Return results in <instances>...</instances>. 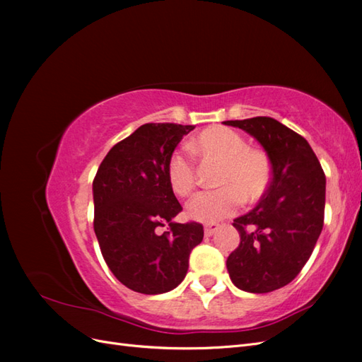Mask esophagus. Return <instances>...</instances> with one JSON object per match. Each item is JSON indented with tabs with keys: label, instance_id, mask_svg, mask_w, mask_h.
<instances>
[{
	"label": "esophagus",
	"instance_id": "1",
	"mask_svg": "<svg viewBox=\"0 0 362 362\" xmlns=\"http://www.w3.org/2000/svg\"><path fill=\"white\" fill-rule=\"evenodd\" d=\"M218 229V225L217 223H206L205 226H204V231H205V235L206 237H210V235H213L216 231Z\"/></svg>",
	"mask_w": 362,
	"mask_h": 362
}]
</instances>
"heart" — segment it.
Wrapping results in <instances>:
<instances>
[{
	"mask_svg": "<svg viewBox=\"0 0 362 362\" xmlns=\"http://www.w3.org/2000/svg\"><path fill=\"white\" fill-rule=\"evenodd\" d=\"M190 149L202 157L221 161L216 190L201 192L187 204L192 221L216 223L233 216L242 202L258 201L267 190L272 177L264 152L247 148L245 137L228 127H210L193 139ZM166 177L170 190L187 198L196 185L194 166L185 151H175L168 160Z\"/></svg>",
	"mask_w": 362,
	"mask_h": 362,
	"instance_id": "b5f03b06",
	"label": "heart"
}]
</instances>
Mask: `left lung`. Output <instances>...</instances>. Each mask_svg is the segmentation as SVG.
Segmentation results:
<instances>
[{
    "label": "left lung",
    "instance_id": "8db88e82",
    "mask_svg": "<svg viewBox=\"0 0 362 362\" xmlns=\"http://www.w3.org/2000/svg\"><path fill=\"white\" fill-rule=\"evenodd\" d=\"M223 124L254 136L272 163L269 189L254 210L233 223L240 245L226 259L235 287L269 293L290 284L313 254L325 218V172L308 141L276 119Z\"/></svg>",
    "mask_w": 362,
    "mask_h": 362
}]
</instances>
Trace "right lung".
<instances>
[{
    "mask_svg": "<svg viewBox=\"0 0 362 362\" xmlns=\"http://www.w3.org/2000/svg\"><path fill=\"white\" fill-rule=\"evenodd\" d=\"M193 125L145 124L116 144L93 180V229L113 275L129 290L178 287L204 238L198 222L177 223L182 206L166 177L168 160ZM166 227V230H163Z\"/></svg>",
    "mask_w": 362,
    "mask_h": 362,
    "instance_id": "add662e5",
    "label": "right lung"
}]
</instances>
